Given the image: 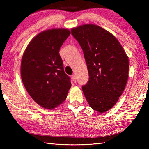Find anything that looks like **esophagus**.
<instances>
[{
	"instance_id": "esophagus-1",
	"label": "esophagus",
	"mask_w": 149,
	"mask_h": 149,
	"mask_svg": "<svg viewBox=\"0 0 149 149\" xmlns=\"http://www.w3.org/2000/svg\"><path fill=\"white\" fill-rule=\"evenodd\" d=\"M72 79L73 81H74V83H76V81H77L76 77H75L74 75H72Z\"/></svg>"
}]
</instances>
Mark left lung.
Wrapping results in <instances>:
<instances>
[{"label": "left lung", "mask_w": 149, "mask_h": 149, "mask_svg": "<svg viewBox=\"0 0 149 149\" xmlns=\"http://www.w3.org/2000/svg\"><path fill=\"white\" fill-rule=\"evenodd\" d=\"M83 50L89 80L82 86L90 106L100 113L115 105L127 84L129 59L111 33L94 24L72 28Z\"/></svg>", "instance_id": "8db88e82"}]
</instances>
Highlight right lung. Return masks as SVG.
Returning <instances> with one entry per match:
<instances>
[{"label":"right lung","instance_id":"right-lung-1","mask_svg":"<svg viewBox=\"0 0 149 149\" xmlns=\"http://www.w3.org/2000/svg\"><path fill=\"white\" fill-rule=\"evenodd\" d=\"M70 34L67 29L43 31L31 41L22 56L20 72L24 86L31 98L47 109L64 102L71 87L59 53Z\"/></svg>","mask_w":149,"mask_h":149}]
</instances>
